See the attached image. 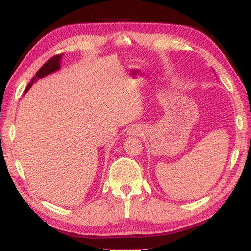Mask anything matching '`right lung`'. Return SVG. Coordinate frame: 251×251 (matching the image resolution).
Wrapping results in <instances>:
<instances>
[{"label": "right lung", "instance_id": "right-lung-1", "mask_svg": "<svg viewBox=\"0 0 251 251\" xmlns=\"http://www.w3.org/2000/svg\"><path fill=\"white\" fill-rule=\"evenodd\" d=\"M61 57H62V54L55 55V56L50 57V58L49 59V61L46 62L45 64H44L43 66H42L39 71L36 72L35 77H33L32 82L27 85L26 90H25V93H26V92L29 90V87L32 86V84H33L34 82H35L36 79L44 77V76L49 75V74H50V73H53V72H55V71H57V70L59 69V61H61Z\"/></svg>", "mask_w": 251, "mask_h": 251}]
</instances>
